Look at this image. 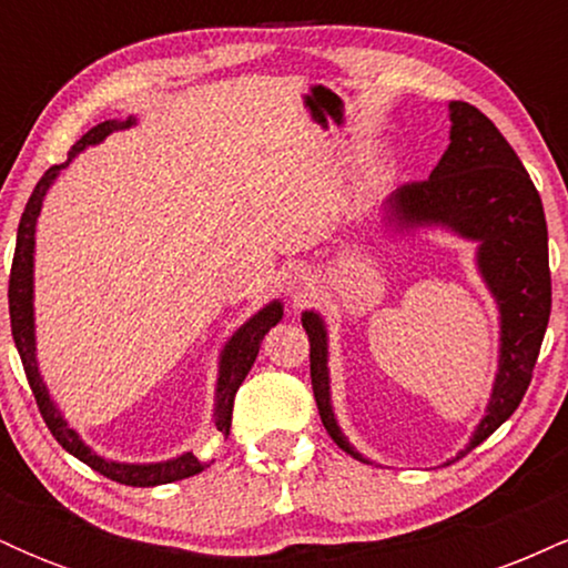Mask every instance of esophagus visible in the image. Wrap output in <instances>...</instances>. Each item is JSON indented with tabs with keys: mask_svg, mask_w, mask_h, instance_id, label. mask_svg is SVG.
I'll list each match as a JSON object with an SVG mask.
<instances>
[{
	"mask_svg": "<svg viewBox=\"0 0 568 568\" xmlns=\"http://www.w3.org/2000/svg\"><path fill=\"white\" fill-rule=\"evenodd\" d=\"M312 280H315V275H312V270H306L304 264L293 266L291 275H288V288L296 298H304L306 293H310L312 288Z\"/></svg>",
	"mask_w": 568,
	"mask_h": 568,
	"instance_id": "obj_1",
	"label": "esophagus"
}]
</instances>
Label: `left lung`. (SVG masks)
<instances>
[{
  "mask_svg": "<svg viewBox=\"0 0 568 568\" xmlns=\"http://www.w3.org/2000/svg\"><path fill=\"white\" fill-rule=\"evenodd\" d=\"M448 149L427 181L395 189L384 200L395 232L448 230L470 240L475 266L499 310V363L484 419L456 459L480 446L513 416L529 389L534 363L550 321L547 224L539 192L524 162L484 112L465 101L448 103ZM310 336V376L323 427L352 459L368 462L338 427L331 406L328 325L315 310L302 312Z\"/></svg>",
  "mask_w": 568,
  "mask_h": 568,
  "instance_id": "1",
  "label": "left lung"
}]
</instances>
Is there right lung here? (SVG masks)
I'll return each mask as SVG.
<instances>
[{
	"label": "right lung",
	"mask_w": 568,
	"mask_h": 568,
	"mask_svg": "<svg viewBox=\"0 0 568 568\" xmlns=\"http://www.w3.org/2000/svg\"><path fill=\"white\" fill-rule=\"evenodd\" d=\"M135 120L120 122V120H106L101 125L82 135L80 141L71 146L67 162L61 165H53L50 171H44L39 184L31 192L29 202H26V211L21 216V224H18V240H16V256H12V272H10V325H12V338H16L18 355H21L26 379L31 384V393L37 397L39 414H42L44 425H48L53 438L61 443L63 448L71 456L84 462L88 467H93L95 473L106 475V478L116 480V484L125 486H162L173 484V480H184L189 475H197L207 467V462H200L192 452L173 456V459L165 462H149V465H135V462H114L106 459V456H98L93 448L88 446L80 438L77 429L69 427V422L63 419L61 408L55 406L53 395H50L48 384L42 379V371H39L37 363V331H34V234H37V219L39 211H42L44 194L50 192L53 181L61 175L63 168H69V162L77 158V154L84 152L93 143H101L109 133L114 130H128L133 128ZM283 321V302L275 298L253 317L240 325L237 331L230 336V342L224 344L219 355V379H216V403H213V425L221 435H230L232 427V406L234 395H237L240 384L251 371L253 361H256L258 347H262V338L272 325Z\"/></svg>",
	"instance_id": "obj_1"
}]
</instances>
